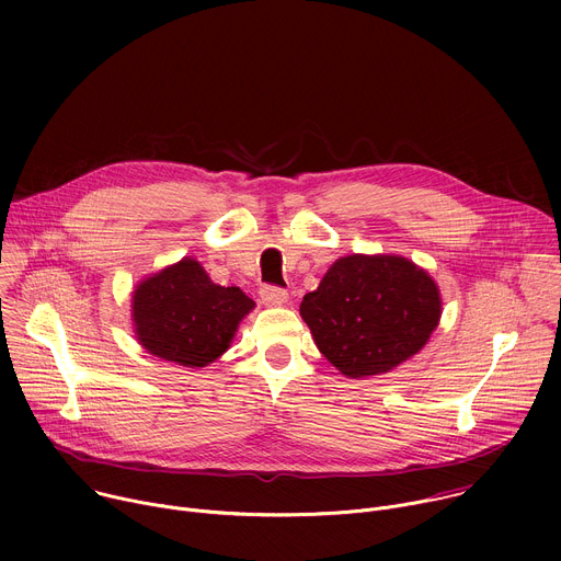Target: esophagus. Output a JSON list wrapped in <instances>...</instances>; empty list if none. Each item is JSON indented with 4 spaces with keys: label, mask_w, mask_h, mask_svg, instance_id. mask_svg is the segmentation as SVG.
<instances>
[{
    "label": "esophagus",
    "mask_w": 561,
    "mask_h": 561,
    "mask_svg": "<svg viewBox=\"0 0 561 561\" xmlns=\"http://www.w3.org/2000/svg\"><path fill=\"white\" fill-rule=\"evenodd\" d=\"M260 297L266 306H282L286 299H288V293L279 286H271V284H264L260 288Z\"/></svg>",
    "instance_id": "obj_1"
}]
</instances>
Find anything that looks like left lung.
Returning a JSON list of instances; mask_svg holds the SVG:
<instances>
[{
    "label": "left lung",
    "instance_id": "1",
    "mask_svg": "<svg viewBox=\"0 0 561 561\" xmlns=\"http://www.w3.org/2000/svg\"><path fill=\"white\" fill-rule=\"evenodd\" d=\"M299 312L322 355L357 379L420 353L437 329L442 299L428 273L404 257L348 255L304 295Z\"/></svg>",
    "mask_w": 561,
    "mask_h": 561
}]
</instances>
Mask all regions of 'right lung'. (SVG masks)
<instances>
[{
  "mask_svg": "<svg viewBox=\"0 0 561 561\" xmlns=\"http://www.w3.org/2000/svg\"><path fill=\"white\" fill-rule=\"evenodd\" d=\"M255 301L237 286H217L195 260L144 279L133 295L139 344L167 362L202 368L230 344Z\"/></svg>",
  "mask_w": 561,
  "mask_h": 561,
  "instance_id": "1",
  "label": "right lung"
}]
</instances>
